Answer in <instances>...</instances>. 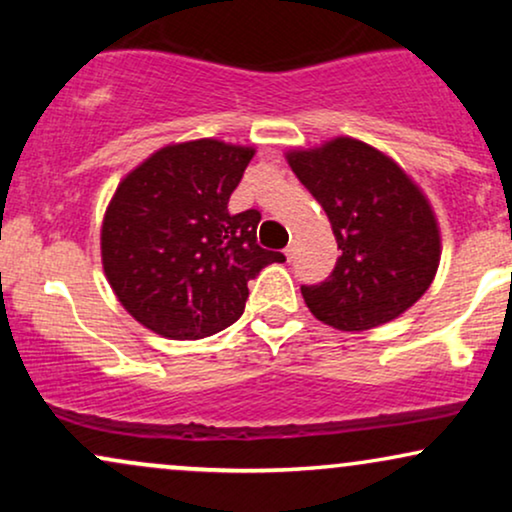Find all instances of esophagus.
<instances>
[{
	"label": "esophagus",
	"instance_id": "1",
	"mask_svg": "<svg viewBox=\"0 0 512 512\" xmlns=\"http://www.w3.org/2000/svg\"><path fill=\"white\" fill-rule=\"evenodd\" d=\"M284 255H286V260H289V262H291V260H293V255H296V245H293V243H291V245H286Z\"/></svg>",
	"mask_w": 512,
	"mask_h": 512
}]
</instances>
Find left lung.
<instances>
[{
	"label": "left lung",
	"instance_id": "left-lung-1",
	"mask_svg": "<svg viewBox=\"0 0 512 512\" xmlns=\"http://www.w3.org/2000/svg\"><path fill=\"white\" fill-rule=\"evenodd\" d=\"M286 161L325 209L342 250L325 281L301 286L310 313L334 330L363 332L409 310L440 262L438 221L419 185L351 137L293 149Z\"/></svg>",
	"mask_w": 512,
	"mask_h": 512
}]
</instances>
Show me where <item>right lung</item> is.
I'll list each match as a JSON object with an SVG mask.
<instances>
[{
  "label": "right lung",
  "mask_w": 512,
  "mask_h": 512,
  "mask_svg": "<svg viewBox=\"0 0 512 512\" xmlns=\"http://www.w3.org/2000/svg\"><path fill=\"white\" fill-rule=\"evenodd\" d=\"M252 146L219 139L170 144L117 185L103 216V272L117 301L151 332L202 339L226 330L248 281L281 252L257 245L260 211H228Z\"/></svg>",
  "instance_id": "obj_1"
}]
</instances>
